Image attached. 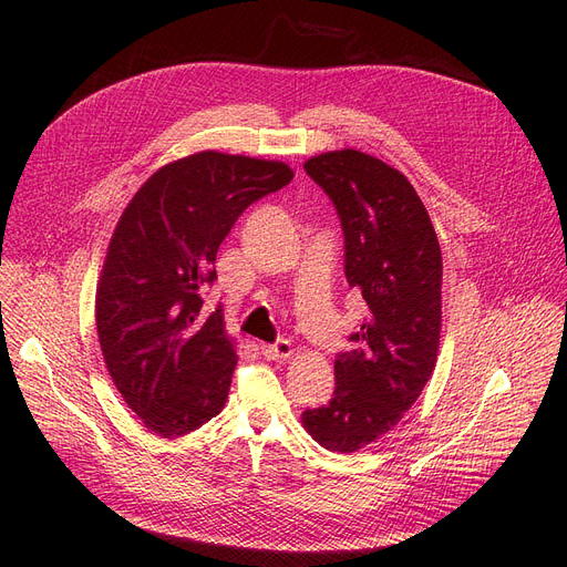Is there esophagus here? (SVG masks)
Masks as SVG:
<instances>
[{"instance_id":"1","label":"esophagus","mask_w":567,"mask_h":567,"mask_svg":"<svg viewBox=\"0 0 567 567\" xmlns=\"http://www.w3.org/2000/svg\"><path fill=\"white\" fill-rule=\"evenodd\" d=\"M291 351H293V347L285 338L276 340L274 344H261V355L268 361H285V359H289Z\"/></svg>"}]
</instances>
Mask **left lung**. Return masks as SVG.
Returning a JSON list of instances; mask_svg holds the SVG:
<instances>
[{
	"label": "left lung",
	"instance_id": "obj_1",
	"mask_svg": "<svg viewBox=\"0 0 567 567\" xmlns=\"http://www.w3.org/2000/svg\"><path fill=\"white\" fill-rule=\"evenodd\" d=\"M308 176L333 202L344 234V276L368 315L336 355L329 404L303 425L329 451L355 453L393 430L432 377L441 333V248L406 176L363 152L310 158Z\"/></svg>",
	"mask_w": 567,
	"mask_h": 567
}]
</instances>
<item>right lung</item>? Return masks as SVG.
<instances>
[{"label": "right lung", "instance_id": "right-lung-1", "mask_svg": "<svg viewBox=\"0 0 567 567\" xmlns=\"http://www.w3.org/2000/svg\"><path fill=\"white\" fill-rule=\"evenodd\" d=\"M278 161L202 152L135 193L107 248L96 326L107 372L146 430L184 436L220 413L236 351L223 312H204L225 236L257 199L285 188Z\"/></svg>", "mask_w": 567, "mask_h": 567}]
</instances>
